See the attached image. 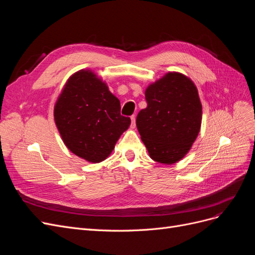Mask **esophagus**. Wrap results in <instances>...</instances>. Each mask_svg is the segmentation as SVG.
<instances>
[{
	"label": "esophagus",
	"mask_w": 255,
	"mask_h": 255,
	"mask_svg": "<svg viewBox=\"0 0 255 255\" xmlns=\"http://www.w3.org/2000/svg\"><path fill=\"white\" fill-rule=\"evenodd\" d=\"M130 127H132V128H135V127H136V118H135V116H132V117H130Z\"/></svg>",
	"instance_id": "esophagus-1"
}]
</instances>
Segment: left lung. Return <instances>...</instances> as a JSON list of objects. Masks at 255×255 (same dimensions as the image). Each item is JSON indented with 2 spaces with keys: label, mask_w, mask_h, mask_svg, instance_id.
Wrapping results in <instances>:
<instances>
[{
  "label": "left lung",
  "mask_w": 255,
  "mask_h": 255,
  "mask_svg": "<svg viewBox=\"0 0 255 255\" xmlns=\"http://www.w3.org/2000/svg\"><path fill=\"white\" fill-rule=\"evenodd\" d=\"M144 95L148 106L136 118L141 140L153 160L174 164L188 153L201 128L198 89L184 74L168 72Z\"/></svg>",
  "instance_id": "8db88e82"
}]
</instances>
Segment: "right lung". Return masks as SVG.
Masks as SVG:
<instances>
[{"label":"right lung","mask_w":255,"mask_h":255,"mask_svg":"<svg viewBox=\"0 0 255 255\" xmlns=\"http://www.w3.org/2000/svg\"><path fill=\"white\" fill-rule=\"evenodd\" d=\"M54 120L67 148L90 163L109 157L130 125L120 114L119 99L91 70L69 78L54 106Z\"/></svg>","instance_id":"1"}]
</instances>
